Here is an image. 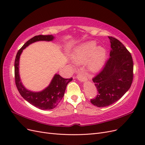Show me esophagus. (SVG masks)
Masks as SVG:
<instances>
[{
	"mask_svg": "<svg viewBox=\"0 0 145 145\" xmlns=\"http://www.w3.org/2000/svg\"><path fill=\"white\" fill-rule=\"evenodd\" d=\"M77 78L78 80L82 82H85L87 80V77L86 76L85 74L83 72L78 73L77 76Z\"/></svg>",
	"mask_w": 145,
	"mask_h": 145,
	"instance_id": "1",
	"label": "esophagus"
}]
</instances>
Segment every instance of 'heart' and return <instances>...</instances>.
<instances>
[{
  "mask_svg": "<svg viewBox=\"0 0 145 145\" xmlns=\"http://www.w3.org/2000/svg\"><path fill=\"white\" fill-rule=\"evenodd\" d=\"M106 58V50L102 46H97V43L93 41L78 46L71 55V59L76 64L80 65L88 61L86 68L91 72H96L102 69Z\"/></svg>",
  "mask_w": 145,
  "mask_h": 145,
  "instance_id": "heart-1",
  "label": "heart"
}]
</instances>
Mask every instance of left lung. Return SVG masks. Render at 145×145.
Segmentation results:
<instances>
[{"label":"left lung","mask_w":145,"mask_h":145,"mask_svg":"<svg viewBox=\"0 0 145 145\" xmlns=\"http://www.w3.org/2000/svg\"><path fill=\"white\" fill-rule=\"evenodd\" d=\"M111 50L109 59L93 78L98 94L91 102L97 107L116 102L129 90L133 80V61L130 52L117 39L108 37Z\"/></svg>","instance_id":"1"}]
</instances>
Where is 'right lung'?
Listing matches in <instances>:
<instances>
[{"label": "right lung", "instance_id": "right-lung-1", "mask_svg": "<svg viewBox=\"0 0 145 145\" xmlns=\"http://www.w3.org/2000/svg\"><path fill=\"white\" fill-rule=\"evenodd\" d=\"M54 38L52 35H39L31 38L17 52L14 62L15 82L19 93L30 104L42 110H50L57 106L63 97L67 85L72 81V78H65L59 74H56L46 88L39 92L31 91L26 88L21 82L19 74V60L23 50L30 44L39 41H52Z\"/></svg>", "mask_w": 145, "mask_h": 145}]
</instances>
